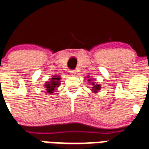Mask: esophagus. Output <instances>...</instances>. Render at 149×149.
Segmentation results:
<instances>
[{
  "label": "esophagus",
  "instance_id": "34e87169",
  "mask_svg": "<svg viewBox=\"0 0 149 149\" xmlns=\"http://www.w3.org/2000/svg\"><path fill=\"white\" fill-rule=\"evenodd\" d=\"M76 73H77V72H76L75 70H71L70 71V74L72 76H75Z\"/></svg>",
  "mask_w": 149,
  "mask_h": 149
}]
</instances>
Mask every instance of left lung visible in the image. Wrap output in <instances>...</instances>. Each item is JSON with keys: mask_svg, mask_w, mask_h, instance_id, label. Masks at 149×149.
I'll return each instance as SVG.
<instances>
[{"mask_svg": "<svg viewBox=\"0 0 149 149\" xmlns=\"http://www.w3.org/2000/svg\"><path fill=\"white\" fill-rule=\"evenodd\" d=\"M88 81H91V79H89V80H88ZM91 85H92V87H91V88H92V91H94L93 92H95V93H96L97 91H98V90L100 89V86L98 85V84H96L95 83H94V82H92L91 83Z\"/></svg>", "mask_w": 149, "mask_h": 149, "instance_id": "8db88e82", "label": "left lung"}]
</instances>
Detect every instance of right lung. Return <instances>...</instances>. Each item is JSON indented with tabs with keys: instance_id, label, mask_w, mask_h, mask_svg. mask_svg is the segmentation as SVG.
Returning <instances> with one entry per match:
<instances>
[{
	"instance_id": "obj_1",
	"label": "right lung",
	"mask_w": 149,
	"mask_h": 149,
	"mask_svg": "<svg viewBox=\"0 0 149 149\" xmlns=\"http://www.w3.org/2000/svg\"><path fill=\"white\" fill-rule=\"evenodd\" d=\"M60 80L61 77L59 76H54L50 79V81L47 82L45 84V88H46V93L47 94H52L55 91V88H58L60 86Z\"/></svg>"
}]
</instances>
